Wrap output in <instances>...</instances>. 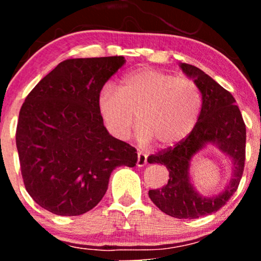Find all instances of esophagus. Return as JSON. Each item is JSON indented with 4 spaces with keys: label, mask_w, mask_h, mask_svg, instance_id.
Masks as SVG:
<instances>
[{
    "label": "esophagus",
    "mask_w": 261,
    "mask_h": 261,
    "mask_svg": "<svg viewBox=\"0 0 261 261\" xmlns=\"http://www.w3.org/2000/svg\"><path fill=\"white\" fill-rule=\"evenodd\" d=\"M147 163V157H146L145 153H142V152H139L137 153V167H143L145 164Z\"/></svg>",
    "instance_id": "34e87169"
}]
</instances>
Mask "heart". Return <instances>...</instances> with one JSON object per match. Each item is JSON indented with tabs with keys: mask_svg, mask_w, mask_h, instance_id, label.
<instances>
[{
	"mask_svg": "<svg viewBox=\"0 0 261 261\" xmlns=\"http://www.w3.org/2000/svg\"><path fill=\"white\" fill-rule=\"evenodd\" d=\"M97 106L107 130L115 139L130 136L136 114L137 140L143 145L155 141L160 147H169L194 130L202 97L193 80L142 67L127 73L119 91L112 85L101 87Z\"/></svg>",
	"mask_w": 261,
	"mask_h": 261,
	"instance_id": "heart-1",
	"label": "heart"
}]
</instances>
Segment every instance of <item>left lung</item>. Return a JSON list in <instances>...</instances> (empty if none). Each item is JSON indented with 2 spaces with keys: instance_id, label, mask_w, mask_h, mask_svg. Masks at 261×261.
<instances>
[{
  "instance_id": "8db88e82",
  "label": "left lung",
  "mask_w": 261,
  "mask_h": 261,
  "mask_svg": "<svg viewBox=\"0 0 261 261\" xmlns=\"http://www.w3.org/2000/svg\"><path fill=\"white\" fill-rule=\"evenodd\" d=\"M180 67L194 79L201 92V114L194 130L184 140L147 158L148 163H160L169 172L168 182L163 188L149 190L148 196L164 214L193 220L218 211L237 191L244 170L247 130L234 97L228 91L195 66L180 64ZM207 143L216 144L233 164L230 185L223 193L212 198L199 196L188 176V162Z\"/></svg>"
}]
</instances>
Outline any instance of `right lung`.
Returning a JSON list of instances; mask_svg holds the SVG:
<instances>
[{"mask_svg": "<svg viewBox=\"0 0 261 261\" xmlns=\"http://www.w3.org/2000/svg\"><path fill=\"white\" fill-rule=\"evenodd\" d=\"M122 56L68 59L27 95L16 145L25 190L59 216H79L107 193L116 167H135L136 148L109 135L97 106Z\"/></svg>", "mask_w": 261, "mask_h": 261, "instance_id": "right-lung-1", "label": "right lung"}]
</instances>
